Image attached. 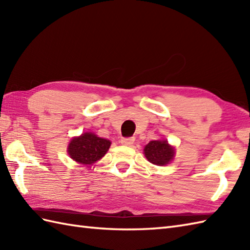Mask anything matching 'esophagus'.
I'll return each instance as SVG.
<instances>
[{"label": "esophagus", "mask_w": 250, "mask_h": 250, "mask_svg": "<svg viewBox=\"0 0 250 250\" xmlns=\"http://www.w3.org/2000/svg\"><path fill=\"white\" fill-rule=\"evenodd\" d=\"M134 143V137H124L121 139V144L125 146H131Z\"/></svg>", "instance_id": "esophagus-1"}]
</instances>
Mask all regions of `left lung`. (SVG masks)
<instances>
[{"mask_svg": "<svg viewBox=\"0 0 250 250\" xmlns=\"http://www.w3.org/2000/svg\"><path fill=\"white\" fill-rule=\"evenodd\" d=\"M144 153L150 163L163 167L173 160L175 149L166 140L151 141L145 146Z\"/></svg>", "mask_w": 250, "mask_h": 250, "instance_id": "8db88e82", "label": "left lung"}]
</instances>
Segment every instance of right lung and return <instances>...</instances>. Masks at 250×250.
I'll return each mask as SVG.
<instances>
[{"instance_id":"1","label":"right lung","mask_w":250,"mask_h":250,"mask_svg":"<svg viewBox=\"0 0 250 250\" xmlns=\"http://www.w3.org/2000/svg\"><path fill=\"white\" fill-rule=\"evenodd\" d=\"M110 144V141L99 137L91 132H86L81 136L73 137L67 146V153L74 161L91 166L105 156Z\"/></svg>"}]
</instances>
